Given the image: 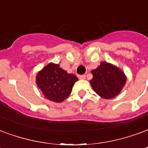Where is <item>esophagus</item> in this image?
<instances>
[{
  "label": "esophagus",
  "mask_w": 148,
  "mask_h": 148,
  "mask_svg": "<svg viewBox=\"0 0 148 148\" xmlns=\"http://www.w3.org/2000/svg\"><path fill=\"white\" fill-rule=\"evenodd\" d=\"M78 78L79 79H85V75H78Z\"/></svg>",
  "instance_id": "1"
}]
</instances>
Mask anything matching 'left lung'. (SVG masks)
<instances>
[{"label": "left lung", "instance_id": "left-lung-1", "mask_svg": "<svg viewBox=\"0 0 148 148\" xmlns=\"http://www.w3.org/2000/svg\"><path fill=\"white\" fill-rule=\"evenodd\" d=\"M90 84L93 90L103 99H112L118 96L126 82V76L119 67L107 62L91 71Z\"/></svg>", "mask_w": 148, "mask_h": 148}]
</instances>
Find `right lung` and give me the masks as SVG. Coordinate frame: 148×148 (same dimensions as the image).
Here are the masks:
<instances>
[{
	"label": "right lung",
	"mask_w": 148,
	"mask_h": 148,
	"mask_svg": "<svg viewBox=\"0 0 148 148\" xmlns=\"http://www.w3.org/2000/svg\"><path fill=\"white\" fill-rule=\"evenodd\" d=\"M77 77L68 74L59 64L49 63L39 71L36 77V83L46 99L60 103L71 94Z\"/></svg>",
	"instance_id": "right-lung-1"
}]
</instances>
